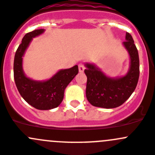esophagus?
I'll return each instance as SVG.
<instances>
[{"mask_svg": "<svg viewBox=\"0 0 155 155\" xmlns=\"http://www.w3.org/2000/svg\"><path fill=\"white\" fill-rule=\"evenodd\" d=\"M78 69H79V71L80 72H83L85 69V66L84 64H82V63H80L78 64Z\"/></svg>", "mask_w": 155, "mask_h": 155, "instance_id": "esophagus-1", "label": "esophagus"}]
</instances>
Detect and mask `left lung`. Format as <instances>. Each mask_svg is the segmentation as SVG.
<instances>
[{
    "instance_id": "left-lung-1",
    "label": "left lung",
    "mask_w": 155,
    "mask_h": 155,
    "mask_svg": "<svg viewBox=\"0 0 155 155\" xmlns=\"http://www.w3.org/2000/svg\"><path fill=\"white\" fill-rule=\"evenodd\" d=\"M123 45L130 57V68L125 76L112 78L106 76L98 68L87 63L86 97L91 105L112 109L124 104L135 91L139 78V57L132 36L126 32Z\"/></svg>"
}]
</instances>
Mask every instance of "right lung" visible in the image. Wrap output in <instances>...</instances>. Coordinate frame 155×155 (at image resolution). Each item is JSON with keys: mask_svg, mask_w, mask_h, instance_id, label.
<instances>
[{"mask_svg": "<svg viewBox=\"0 0 155 155\" xmlns=\"http://www.w3.org/2000/svg\"><path fill=\"white\" fill-rule=\"evenodd\" d=\"M43 29L28 32L22 39L14 56V77L16 86L21 97L37 110H48L61 104L66 87L78 73V66L57 72L49 80L36 81L29 78L23 70V56L32 38L44 32Z\"/></svg>", "mask_w": 155, "mask_h": 155, "instance_id": "add662e5", "label": "right lung"}]
</instances>
